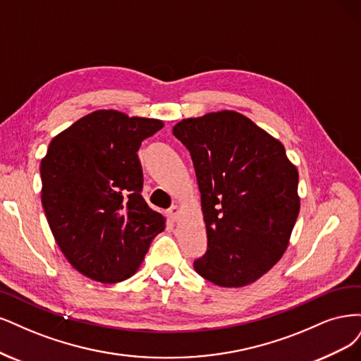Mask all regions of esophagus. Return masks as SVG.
<instances>
[{
    "label": "esophagus",
    "instance_id": "1",
    "mask_svg": "<svg viewBox=\"0 0 361 361\" xmlns=\"http://www.w3.org/2000/svg\"><path fill=\"white\" fill-rule=\"evenodd\" d=\"M178 214H180V207L178 205H173L171 210L168 212V217H169V220H172V222H176V220L178 219Z\"/></svg>",
    "mask_w": 361,
    "mask_h": 361
}]
</instances>
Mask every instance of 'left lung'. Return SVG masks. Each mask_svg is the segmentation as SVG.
Instances as JSON below:
<instances>
[{
  "label": "left lung",
  "mask_w": 361,
  "mask_h": 361,
  "mask_svg": "<svg viewBox=\"0 0 361 361\" xmlns=\"http://www.w3.org/2000/svg\"><path fill=\"white\" fill-rule=\"evenodd\" d=\"M201 192L207 252L196 273L224 288L257 282L282 258L300 212L298 171L281 141L235 111L173 126Z\"/></svg>",
  "instance_id": "8db88e82"
}]
</instances>
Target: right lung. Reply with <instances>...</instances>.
I'll use <instances>...</instances> for the list:
<instances>
[{
  "label": "right lung",
  "instance_id": "right-lung-1",
  "mask_svg": "<svg viewBox=\"0 0 361 361\" xmlns=\"http://www.w3.org/2000/svg\"><path fill=\"white\" fill-rule=\"evenodd\" d=\"M164 127L154 118L94 111L56 135L42 159V205L75 270L117 283L142 264L165 217L141 195L137 149Z\"/></svg>",
  "mask_w": 361,
  "mask_h": 361
}]
</instances>
